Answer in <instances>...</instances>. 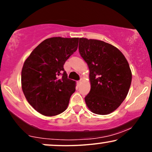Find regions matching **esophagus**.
I'll use <instances>...</instances> for the list:
<instances>
[{
    "instance_id": "34e87169",
    "label": "esophagus",
    "mask_w": 152,
    "mask_h": 152,
    "mask_svg": "<svg viewBox=\"0 0 152 152\" xmlns=\"http://www.w3.org/2000/svg\"><path fill=\"white\" fill-rule=\"evenodd\" d=\"M81 81H82V79H81H81H80L79 81H77V83H78V85H79V84H81Z\"/></svg>"
}]
</instances>
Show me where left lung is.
I'll use <instances>...</instances> for the list:
<instances>
[{"mask_svg":"<svg viewBox=\"0 0 152 152\" xmlns=\"http://www.w3.org/2000/svg\"><path fill=\"white\" fill-rule=\"evenodd\" d=\"M78 50L90 71L86 105L94 114H109L128 94L132 77L129 63L117 48L99 40L79 38Z\"/></svg>","mask_w":152,"mask_h":152,"instance_id":"1","label":"left lung"}]
</instances>
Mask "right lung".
Segmentation results:
<instances>
[{"instance_id":"obj_1","label":"right lung","mask_w":152,"mask_h":152,"mask_svg":"<svg viewBox=\"0 0 152 152\" xmlns=\"http://www.w3.org/2000/svg\"><path fill=\"white\" fill-rule=\"evenodd\" d=\"M78 38L53 37L44 40L31 52L21 71L26 99L40 114L52 116L64 111L76 91L64 65L77 50Z\"/></svg>"}]
</instances>
